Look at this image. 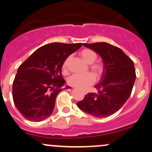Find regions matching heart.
<instances>
[{"mask_svg":"<svg viewBox=\"0 0 152 152\" xmlns=\"http://www.w3.org/2000/svg\"><path fill=\"white\" fill-rule=\"evenodd\" d=\"M80 55L87 64H89L90 69L93 71L96 77L100 78L104 71V66L102 63L95 62L97 58L96 52L89 48H84L80 52ZM70 59V56L67 57L63 63L62 70L64 73L68 71ZM95 76L92 73H87L85 74H73L68 79V83L71 86L76 87L78 89L84 90L93 85L95 83Z\"/></svg>","mask_w":152,"mask_h":152,"instance_id":"heart-1","label":"heart"}]
</instances>
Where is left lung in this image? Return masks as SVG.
I'll use <instances>...</instances> for the list:
<instances>
[{"mask_svg": "<svg viewBox=\"0 0 152 152\" xmlns=\"http://www.w3.org/2000/svg\"><path fill=\"white\" fill-rule=\"evenodd\" d=\"M83 46L94 50L104 61L101 82L96 86L97 93H88L77 106L87 114L103 118L118 111L129 98L136 79L133 61L118 47L101 42Z\"/></svg>", "mask_w": 152, "mask_h": 152, "instance_id": "1", "label": "left lung"}]
</instances>
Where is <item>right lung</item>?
<instances>
[{"label":"right lung","instance_id":"1","mask_svg":"<svg viewBox=\"0 0 152 152\" xmlns=\"http://www.w3.org/2000/svg\"><path fill=\"white\" fill-rule=\"evenodd\" d=\"M81 43H52L40 47L18 67L13 83V99L20 114L31 121L49 117L66 81L63 63ZM69 88L67 86L65 88Z\"/></svg>","mask_w":152,"mask_h":152}]
</instances>
